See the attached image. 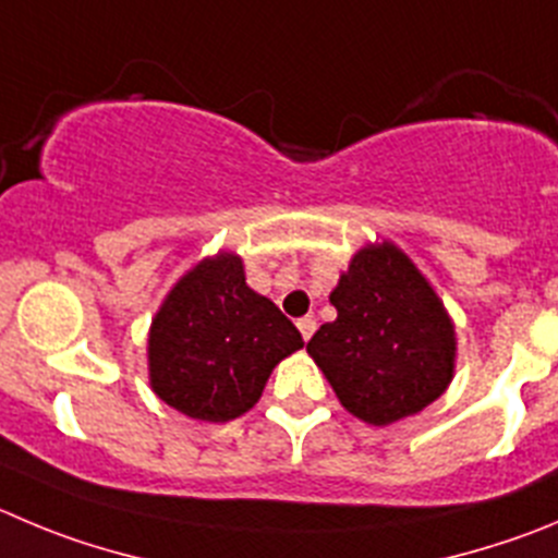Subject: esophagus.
Masks as SVG:
<instances>
[{
    "mask_svg": "<svg viewBox=\"0 0 558 558\" xmlns=\"http://www.w3.org/2000/svg\"><path fill=\"white\" fill-rule=\"evenodd\" d=\"M296 327H300V332H303L305 341H311V336L316 332V319L314 316H303V319L296 322Z\"/></svg>",
    "mask_w": 558,
    "mask_h": 558,
    "instance_id": "34e87169",
    "label": "esophagus"
}]
</instances>
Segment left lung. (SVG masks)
Instances as JSON below:
<instances>
[{
	"label": "left lung",
	"mask_w": 558,
	"mask_h": 558,
	"mask_svg": "<svg viewBox=\"0 0 558 558\" xmlns=\"http://www.w3.org/2000/svg\"><path fill=\"white\" fill-rule=\"evenodd\" d=\"M330 303L336 322L316 330L308 355L352 415L385 426L444 393L454 374V325L402 250H361Z\"/></svg>",
	"instance_id": "obj_1"
}]
</instances>
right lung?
Masks as SVG:
<instances>
[{"mask_svg": "<svg viewBox=\"0 0 558 558\" xmlns=\"http://www.w3.org/2000/svg\"><path fill=\"white\" fill-rule=\"evenodd\" d=\"M303 343L278 305L244 283L242 258L220 253L186 272L156 314L150 385L179 413L220 424L247 413L272 368Z\"/></svg>", "mask_w": 558, "mask_h": 558, "instance_id": "add662e5", "label": "right lung"}]
</instances>
